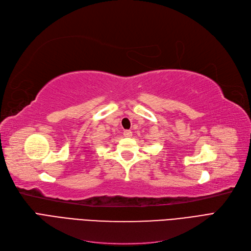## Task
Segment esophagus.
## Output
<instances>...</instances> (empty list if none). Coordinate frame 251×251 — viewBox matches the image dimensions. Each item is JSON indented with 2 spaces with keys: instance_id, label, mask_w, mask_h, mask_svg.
I'll return each instance as SVG.
<instances>
[{
  "instance_id": "obj_1",
  "label": "esophagus",
  "mask_w": 251,
  "mask_h": 251,
  "mask_svg": "<svg viewBox=\"0 0 251 251\" xmlns=\"http://www.w3.org/2000/svg\"><path fill=\"white\" fill-rule=\"evenodd\" d=\"M132 132L131 131H129V129H126V131L124 132V136L125 137H132Z\"/></svg>"
}]
</instances>
